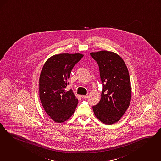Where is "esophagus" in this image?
Wrapping results in <instances>:
<instances>
[{
	"instance_id": "1",
	"label": "esophagus",
	"mask_w": 161,
	"mask_h": 161,
	"mask_svg": "<svg viewBox=\"0 0 161 161\" xmlns=\"http://www.w3.org/2000/svg\"><path fill=\"white\" fill-rule=\"evenodd\" d=\"M81 97H82L83 99H87V98L89 97V96H88V95H82Z\"/></svg>"
}]
</instances>
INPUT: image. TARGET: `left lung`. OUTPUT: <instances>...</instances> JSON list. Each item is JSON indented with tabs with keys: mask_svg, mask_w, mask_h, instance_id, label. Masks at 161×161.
Wrapping results in <instances>:
<instances>
[{
	"mask_svg": "<svg viewBox=\"0 0 161 161\" xmlns=\"http://www.w3.org/2000/svg\"><path fill=\"white\" fill-rule=\"evenodd\" d=\"M90 55L99 65L103 83L101 99L93 110L101 122L112 125L120 120L130 105L132 91L128 69L116 53L103 50Z\"/></svg>",
	"mask_w": 161,
	"mask_h": 161,
	"instance_id": "left-lung-1",
	"label": "left lung"
}]
</instances>
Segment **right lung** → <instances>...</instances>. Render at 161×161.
Here are the masks:
<instances>
[{"mask_svg": "<svg viewBox=\"0 0 161 161\" xmlns=\"http://www.w3.org/2000/svg\"><path fill=\"white\" fill-rule=\"evenodd\" d=\"M80 53L53 55L43 66L39 77V98L46 113L55 122L68 120L77 106L72 90L66 91L71 72L83 57Z\"/></svg>", "mask_w": 161, "mask_h": 161, "instance_id": "add662e5", "label": "right lung"}]
</instances>
